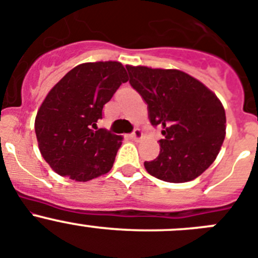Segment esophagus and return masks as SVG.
Listing matches in <instances>:
<instances>
[{
    "label": "esophagus",
    "instance_id": "obj_1",
    "mask_svg": "<svg viewBox=\"0 0 258 258\" xmlns=\"http://www.w3.org/2000/svg\"><path fill=\"white\" fill-rule=\"evenodd\" d=\"M130 138H131L132 140H140V139L143 138V132H141V130L135 128L134 132H132V134L130 135Z\"/></svg>",
    "mask_w": 258,
    "mask_h": 258
}]
</instances>
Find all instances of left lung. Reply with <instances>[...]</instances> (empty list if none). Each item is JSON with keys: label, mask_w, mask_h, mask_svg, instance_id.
<instances>
[{"label": "left lung", "mask_w": 258, "mask_h": 258, "mask_svg": "<svg viewBox=\"0 0 258 258\" xmlns=\"http://www.w3.org/2000/svg\"><path fill=\"white\" fill-rule=\"evenodd\" d=\"M130 85L148 104L150 123L162 127L161 152L144 162L146 171L167 182H186L206 171L225 139L221 101L194 77L177 69L126 66Z\"/></svg>", "instance_id": "1"}]
</instances>
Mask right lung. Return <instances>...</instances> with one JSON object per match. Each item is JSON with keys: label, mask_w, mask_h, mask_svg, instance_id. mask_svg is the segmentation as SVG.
Masks as SVG:
<instances>
[{"label": "right lung", "mask_w": 258, "mask_h": 258, "mask_svg": "<svg viewBox=\"0 0 258 258\" xmlns=\"http://www.w3.org/2000/svg\"><path fill=\"white\" fill-rule=\"evenodd\" d=\"M128 81L118 61L80 64L51 89L37 112L39 152L60 176L89 181L112 169L122 138L97 128L103 108Z\"/></svg>", "instance_id": "1"}]
</instances>
